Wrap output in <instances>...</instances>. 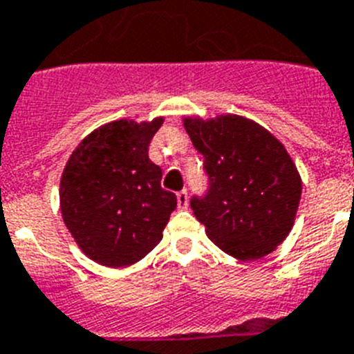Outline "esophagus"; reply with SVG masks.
<instances>
[{
    "mask_svg": "<svg viewBox=\"0 0 354 354\" xmlns=\"http://www.w3.org/2000/svg\"><path fill=\"white\" fill-rule=\"evenodd\" d=\"M177 204H179V208H186L188 206V192L186 189H180L179 194H177Z\"/></svg>",
    "mask_w": 354,
    "mask_h": 354,
    "instance_id": "obj_1",
    "label": "esophagus"
}]
</instances>
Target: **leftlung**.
<instances>
[{"mask_svg": "<svg viewBox=\"0 0 354 354\" xmlns=\"http://www.w3.org/2000/svg\"><path fill=\"white\" fill-rule=\"evenodd\" d=\"M184 128L204 157L208 189L189 206L209 241L241 261L271 253L291 232L302 194L284 145L241 115L184 119Z\"/></svg>", "mask_w": 354, "mask_h": 354, "instance_id": "1", "label": "left lung"}]
</instances>
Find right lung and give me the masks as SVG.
Masks as SVG:
<instances>
[{
    "instance_id": "add662e5",
    "label": "right lung",
    "mask_w": 354,
    "mask_h": 354,
    "mask_svg": "<svg viewBox=\"0 0 354 354\" xmlns=\"http://www.w3.org/2000/svg\"><path fill=\"white\" fill-rule=\"evenodd\" d=\"M162 124L128 119L93 130L72 151L61 177V213L77 246L99 264L121 268L141 261L162 239L177 208L162 189V170L148 146Z\"/></svg>"
}]
</instances>
